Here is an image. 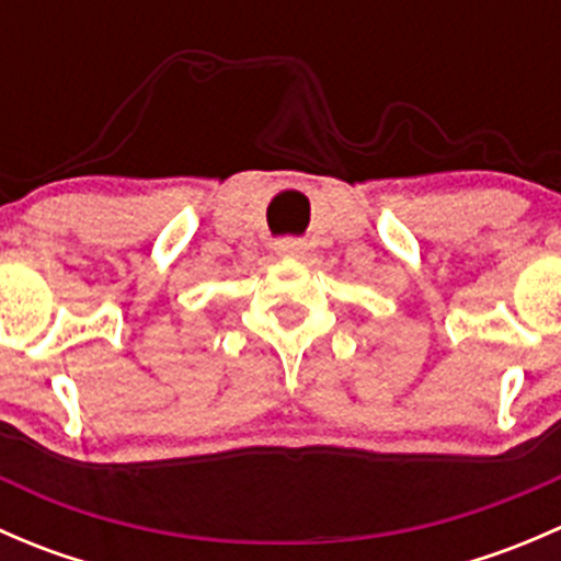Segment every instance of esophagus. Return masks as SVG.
<instances>
[{"instance_id":"1","label":"esophagus","mask_w":561,"mask_h":561,"mask_svg":"<svg viewBox=\"0 0 561 561\" xmlns=\"http://www.w3.org/2000/svg\"><path fill=\"white\" fill-rule=\"evenodd\" d=\"M274 249L279 254H285V257H298V254L304 252V244L298 239H282V241H276Z\"/></svg>"}]
</instances>
